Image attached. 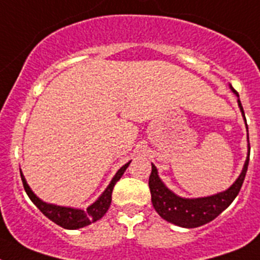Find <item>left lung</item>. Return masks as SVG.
<instances>
[{"label":"left lung","instance_id":"left-lung-1","mask_svg":"<svg viewBox=\"0 0 260 260\" xmlns=\"http://www.w3.org/2000/svg\"><path fill=\"white\" fill-rule=\"evenodd\" d=\"M232 91L237 94V92L234 88H232ZM239 106L242 111V115L245 116L244 109H242L240 100ZM245 122H246V119H245ZM247 140H249V135H247ZM249 149H250V145H249ZM247 166H249V156L245 161L244 169H242L237 181L224 192L208 196V198L182 199L174 195L172 191H169L164 186V183L160 181L159 176H157L156 167L151 164L152 169L149 178V187L150 192H151L152 205H154L155 210L160 217L173 223V224L179 225V227H186V229L200 227V225L209 223L210 220L217 218L225 208L230 207V204L239 195L242 183H244L245 176H246Z\"/></svg>","mask_w":260,"mask_h":260}]
</instances>
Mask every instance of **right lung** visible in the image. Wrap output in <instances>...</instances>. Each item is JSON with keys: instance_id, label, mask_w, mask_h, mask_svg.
Here are the masks:
<instances>
[{"instance_id": "obj_1", "label": "right lung", "mask_w": 260, "mask_h": 260, "mask_svg": "<svg viewBox=\"0 0 260 260\" xmlns=\"http://www.w3.org/2000/svg\"><path fill=\"white\" fill-rule=\"evenodd\" d=\"M129 164L131 161L125 164V166H123L122 168L116 172L114 178L111 179L110 185H109L108 188L104 191L103 195L99 198V200L94 201L91 207L87 208L86 210L72 209V208L57 207V205H51V204L43 203V201L40 200V199L33 193V191L29 188L23 174L20 173V176L26 195L29 196V199L33 201V204H35L36 207H37L48 219H51L52 222L56 223V224L61 225L62 229L77 230L81 229V227H84V225L91 224V223L96 222V220L100 219L101 217H104V214L108 212L109 207H110L111 204V193H113L114 186H115L116 182L120 179V177L123 176V173H124V171L128 168Z\"/></svg>"}]
</instances>
